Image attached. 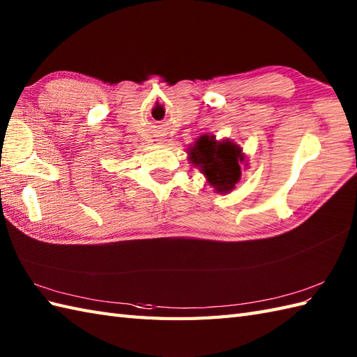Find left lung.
Returning a JSON list of instances; mask_svg holds the SVG:
<instances>
[{"mask_svg":"<svg viewBox=\"0 0 357 357\" xmlns=\"http://www.w3.org/2000/svg\"><path fill=\"white\" fill-rule=\"evenodd\" d=\"M190 159L221 193L233 190L241 178L242 150L233 142H218L213 136H201L190 149Z\"/></svg>","mask_w":357,"mask_h":357,"instance_id":"left-lung-1","label":"left lung"}]
</instances>
